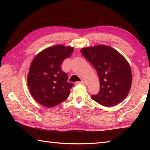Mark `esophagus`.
<instances>
[{"label":"esophagus","mask_w":150,"mask_h":150,"mask_svg":"<svg viewBox=\"0 0 150 150\" xmlns=\"http://www.w3.org/2000/svg\"><path fill=\"white\" fill-rule=\"evenodd\" d=\"M83 84V85H85V81H83V80H81V81H77V82H76L75 83V84Z\"/></svg>","instance_id":"obj_1"}]
</instances>
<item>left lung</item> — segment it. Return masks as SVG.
Here are the masks:
<instances>
[{
  "instance_id": "8db88e82",
  "label": "left lung",
  "mask_w": 150,
  "mask_h": 150,
  "mask_svg": "<svg viewBox=\"0 0 150 150\" xmlns=\"http://www.w3.org/2000/svg\"><path fill=\"white\" fill-rule=\"evenodd\" d=\"M81 52L95 67L99 79V92L91 95V98L105 106L122 102L132 81L130 65L125 58L114 48L102 45L84 47Z\"/></svg>"
}]
</instances>
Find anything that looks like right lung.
<instances>
[{"instance_id": "1", "label": "right lung", "mask_w": 150, "mask_h": 150, "mask_svg": "<svg viewBox=\"0 0 150 150\" xmlns=\"http://www.w3.org/2000/svg\"><path fill=\"white\" fill-rule=\"evenodd\" d=\"M73 48L62 45L46 48L33 59L28 75V87L33 98L50 108L59 105L69 96L73 83L62 69L63 61L72 54Z\"/></svg>"}]
</instances>
